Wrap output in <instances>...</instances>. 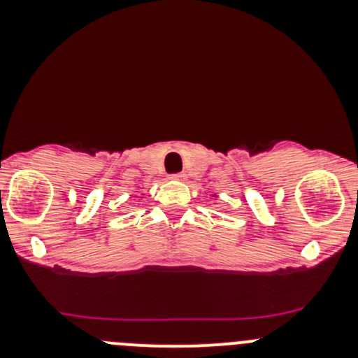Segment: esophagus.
Segmentation results:
<instances>
[{
  "instance_id": "esophagus-1",
  "label": "esophagus",
  "mask_w": 358,
  "mask_h": 358,
  "mask_svg": "<svg viewBox=\"0 0 358 358\" xmlns=\"http://www.w3.org/2000/svg\"><path fill=\"white\" fill-rule=\"evenodd\" d=\"M169 178H173V180H185V175H183V173H176V175H171V176H169Z\"/></svg>"
}]
</instances>
